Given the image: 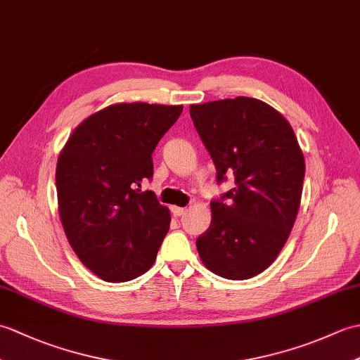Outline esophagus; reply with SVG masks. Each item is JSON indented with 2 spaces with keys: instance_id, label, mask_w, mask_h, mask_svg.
<instances>
[{
  "instance_id": "obj_1",
  "label": "esophagus",
  "mask_w": 360,
  "mask_h": 360,
  "mask_svg": "<svg viewBox=\"0 0 360 360\" xmlns=\"http://www.w3.org/2000/svg\"><path fill=\"white\" fill-rule=\"evenodd\" d=\"M172 213L174 217H181V215H184V213H186V209L176 207V205H174V207H172Z\"/></svg>"
}]
</instances>
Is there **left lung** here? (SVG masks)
I'll return each mask as SVG.
<instances>
[{
	"mask_svg": "<svg viewBox=\"0 0 360 360\" xmlns=\"http://www.w3.org/2000/svg\"><path fill=\"white\" fill-rule=\"evenodd\" d=\"M190 116L217 168L233 187L210 202V227L198 236L204 266L229 280L269 267L292 229L304 179L294 129L272 106L235 97L190 106Z\"/></svg>",
	"mask_w": 360,
	"mask_h": 360,
	"instance_id": "1",
	"label": "left lung"
}]
</instances>
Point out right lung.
I'll list each match as a JSON object with an SVG mask.
<instances>
[{"instance_id": "1", "label": "right lung", "mask_w": 360, "mask_h": 360, "mask_svg": "<svg viewBox=\"0 0 360 360\" xmlns=\"http://www.w3.org/2000/svg\"><path fill=\"white\" fill-rule=\"evenodd\" d=\"M181 112V105H111L83 120L60 153V219L80 262L105 281H129L155 263L172 218L141 184Z\"/></svg>"}]
</instances>
